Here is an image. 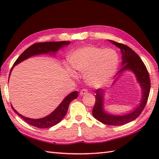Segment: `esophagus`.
<instances>
[{
  "instance_id": "1",
  "label": "esophagus",
  "mask_w": 159,
  "mask_h": 159,
  "mask_svg": "<svg viewBox=\"0 0 159 159\" xmlns=\"http://www.w3.org/2000/svg\"><path fill=\"white\" fill-rule=\"evenodd\" d=\"M87 93H88V92H87V90L86 89H83L80 92V96H84V95H85V94H87Z\"/></svg>"
}]
</instances>
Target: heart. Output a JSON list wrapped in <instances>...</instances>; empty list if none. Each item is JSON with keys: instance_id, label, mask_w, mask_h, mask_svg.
<instances>
[{"instance_id": "1", "label": "heart", "mask_w": 159, "mask_h": 159, "mask_svg": "<svg viewBox=\"0 0 159 159\" xmlns=\"http://www.w3.org/2000/svg\"><path fill=\"white\" fill-rule=\"evenodd\" d=\"M67 59L74 71L85 74L87 83L93 87L107 85L116 75L120 63L116 50L94 46H85L73 50ZM67 70L72 73L69 69Z\"/></svg>"}]
</instances>
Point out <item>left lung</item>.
I'll return each instance as SVG.
<instances>
[{
	"instance_id": "obj_1",
	"label": "left lung",
	"mask_w": 159,
	"mask_h": 159,
	"mask_svg": "<svg viewBox=\"0 0 159 159\" xmlns=\"http://www.w3.org/2000/svg\"><path fill=\"white\" fill-rule=\"evenodd\" d=\"M109 41L113 45L118 47L121 52V67L117 72V76L114 80L112 85H114L124 72L129 71L136 78L137 83L141 87V98L140 102L130 112L123 114H112L108 112L104 108L105 100V90L98 89L96 90V102L93 107L92 114L96 120L104 124L111 126H121L134 120L139 116L147 103L150 91V80L149 74L146 66L139 55L129 47L117 43L112 40Z\"/></svg>"
}]
</instances>
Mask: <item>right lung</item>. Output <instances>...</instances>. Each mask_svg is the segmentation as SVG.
Returning a JSON list of instances; mask_svg holds the SVG:
<instances>
[{"mask_svg": "<svg viewBox=\"0 0 159 159\" xmlns=\"http://www.w3.org/2000/svg\"><path fill=\"white\" fill-rule=\"evenodd\" d=\"M71 42L70 41H62V42H43V43H37L31 46L27 49H26L20 56L18 57L16 62L13 64L12 68L10 71L9 76L11 74V71L14 66H17L20 63L22 62L23 61L27 59L30 57L39 55H55V54L59 51V49L63 48V47L68 46ZM78 97V92L75 91L68 94L62 102H61L59 106L54 110L51 113H50L46 117H43L39 119H33V118L26 117L25 116H22L11 105L12 109L14 112L25 120L26 123L39 128H50L55 125L59 123L65 117L66 114L68 109V107L70 103L74 99Z\"/></svg>", "mask_w": 159, "mask_h": 159, "instance_id": "right-lung-1", "label": "right lung"}]
</instances>
